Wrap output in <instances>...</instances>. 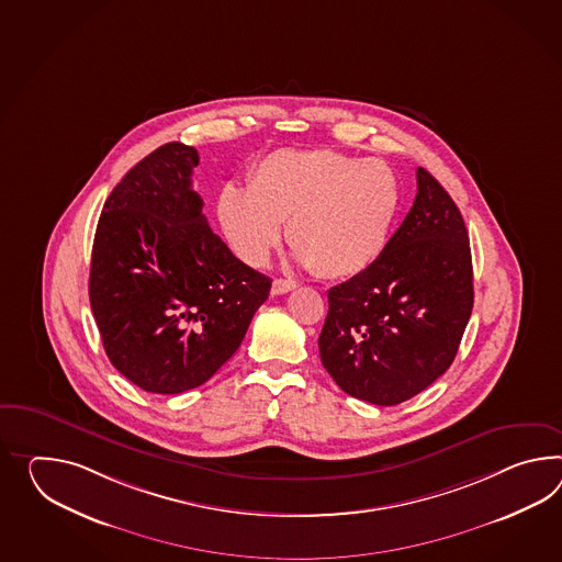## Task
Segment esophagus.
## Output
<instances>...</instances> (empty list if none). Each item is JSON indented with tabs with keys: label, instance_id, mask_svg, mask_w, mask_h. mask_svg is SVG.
Here are the masks:
<instances>
[{
	"label": "esophagus",
	"instance_id": "esophagus-1",
	"mask_svg": "<svg viewBox=\"0 0 562 562\" xmlns=\"http://www.w3.org/2000/svg\"><path fill=\"white\" fill-rule=\"evenodd\" d=\"M299 286L294 280H284V278H276L274 282H272V294L278 296V294H286L290 290H294V288Z\"/></svg>",
	"mask_w": 562,
	"mask_h": 562
}]
</instances>
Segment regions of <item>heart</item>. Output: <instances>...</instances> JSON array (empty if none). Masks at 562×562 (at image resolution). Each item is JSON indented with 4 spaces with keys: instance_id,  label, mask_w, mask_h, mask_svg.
<instances>
[{
    "instance_id": "b5f03b06",
    "label": "heart",
    "mask_w": 562,
    "mask_h": 562,
    "mask_svg": "<svg viewBox=\"0 0 562 562\" xmlns=\"http://www.w3.org/2000/svg\"><path fill=\"white\" fill-rule=\"evenodd\" d=\"M400 206L392 168L329 150H276L251 168L247 191L221 192V227L247 266H263L288 223L290 246L321 278L363 272L382 254Z\"/></svg>"
}]
</instances>
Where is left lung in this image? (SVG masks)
I'll list each match as a JSON object with an SVG mask.
<instances>
[{
    "label": "left lung",
    "mask_w": 562,
    "mask_h": 562,
    "mask_svg": "<svg viewBox=\"0 0 562 562\" xmlns=\"http://www.w3.org/2000/svg\"><path fill=\"white\" fill-rule=\"evenodd\" d=\"M416 184L411 213L378 260L330 288L318 335L330 378L378 406L411 400L451 368L473 308L461 211L425 168Z\"/></svg>",
    "instance_id": "obj_1"
}]
</instances>
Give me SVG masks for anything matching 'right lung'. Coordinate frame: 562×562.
<instances>
[{"label": "right lung", "mask_w": 562, "mask_h": 562, "mask_svg": "<svg viewBox=\"0 0 562 562\" xmlns=\"http://www.w3.org/2000/svg\"><path fill=\"white\" fill-rule=\"evenodd\" d=\"M199 151L170 142L111 191L89 301L113 368L151 394L199 387L239 349L272 280L237 260L192 191Z\"/></svg>", "instance_id": "obj_1"}]
</instances>
